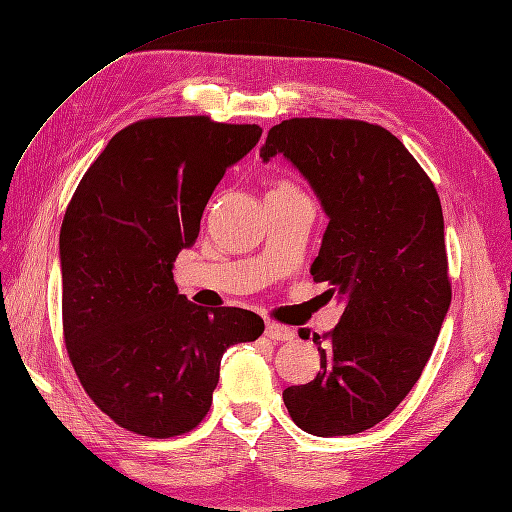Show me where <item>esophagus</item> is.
I'll return each mask as SVG.
<instances>
[{
	"label": "esophagus",
	"mask_w": 512,
	"mask_h": 512,
	"mask_svg": "<svg viewBox=\"0 0 512 512\" xmlns=\"http://www.w3.org/2000/svg\"><path fill=\"white\" fill-rule=\"evenodd\" d=\"M264 336L271 340H277V342H288L294 338V332L290 330V327H285L281 323L267 321V325H264Z\"/></svg>",
	"instance_id": "obj_1"
}]
</instances>
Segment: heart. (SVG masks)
Wrapping results in <instances>:
<instances>
[{
	"mask_svg": "<svg viewBox=\"0 0 512 512\" xmlns=\"http://www.w3.org/2000/svg\"><path fill=\"white\" fill-rule=\"evenodd\" d=\"M281 193L285 195V193H300V191L288 180H277L275 185H273V189L269 191V195H281Z\"/></svg>",
	"mask_w": 512,
	"mask_h": 512,
	"instance_id": "1",
	"label": "heart"
}]
</instances>
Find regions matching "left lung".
<instances>
[{
  "label": "left lung",
  "instance_id": "left-lung-1",
  "mask_svg": "<svg viewBox=\"0 0 512 512\" xmlns=\"http://www.w3.org/2000/svg\"><path fill=\"white\" fill-rule=\"evenodd\" d=\"M279 153L330 218L311 275L344 302L334 330L313 334L321 372L283 403L306 433L355 435L412 391L452 302L441 201L403 142L367 121L285 119L260 157Z\"/></svg>",
  "mask_w": 512,
  "mask_h": 512
}]
</instances>
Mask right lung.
Here are the masks:
<instances>
[{
  "label": "right lung",
  "mask_w": 512,
  "mask_h": 512,
  "mask_svg": "<svg viewBox=\"0 0 512 512\" xmlns=\"http://www.w3.org/2000/svg\"><path fill=\"white\" fill-rule=\"evenodd\" d=\"M260 134L206 115L140 119L109 140L69 201L60 229L67 353L88 397L126 431H193L210 412L224 351L264 332L252 311L189 302L172 273L224 172Z\"/></svg>",
  "instance_id": "obj_1"
}]
</instances>
